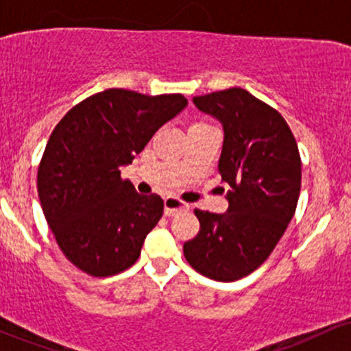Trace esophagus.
Wrapping results in <instances>:
<instances>
[{"label":"esophagus","mask_w":351,"mask_h":351,"mask_svg":"<svg viewBox=\"0 0 351 351\" xmlns=\"http://www.w3.org/2000/svg\"><path fill=\"white\" fill-rule=\"evenodd\" d=\"M188 208H189L188 204L181 203V201L176 199L175 196H168V198H165V216H175L176 213L184 211V209Z\"/></svg>","instance_id":"1"}]
</instances>
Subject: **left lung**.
Returning a JSON list of instances; mask_svg holds the SVG:
<instances>
[{
    "label": "left lung",
    "instance_id": "8db88e82",
    "mask_svg": "<svg viewBox=\"0 0 351 351\" xmlns=\"http://www.w3.org/2000/svg\"><path fill=\"white\" fill-rule=\"evenodd\" d=\"M223 125L219 168L228 186L223 215L195 209L199 234L183 245L195 271L213 280L249 276L274 251L300 195L302 163L287 122L239 87L193 97Z\"/></svg>",
    "mask_w": 351,
    "mask_h": 351
}]
</instances>
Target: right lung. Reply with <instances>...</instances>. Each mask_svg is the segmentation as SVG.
<instances>
[{
  "label": "right lung",
  "mask_w": 351,
  "mask_h": 351,
  "mask_svg": "<svg viewBox=\"0 0 351 351\" xmlns=\"http://www.w3.org/2000/svg\"><path fill=\"white\" fill-rule=\"evenodd\" d=\"M186 106L180 94L107 88L54 128L38 170L39 201L60 251L80 271L108 277L136 263L163 199L138 195L120 170Z\"/></svg>",
  "instance_id": "right-lung-1"
}]
</instances>
